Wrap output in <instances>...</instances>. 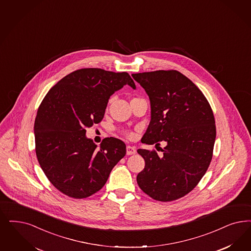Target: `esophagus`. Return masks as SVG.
I'll return each instance as SVG.
<instances>
[{"label":"esophagus","instance_id":"esophagus-1","mask_svg":"<svg viewBox=\"0 0 251 251\" xmlns=\"http://www.w3.org/2000/svg\"><path fill=\"white\" fill-rule=\"evenodd\" d=\"M126 149H127V155H134L136 153V148L134 147L128 146Z\"/></svg>","mask_w":251,"mask_h":251}]
</instances>
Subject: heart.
Returning <instances> with one entry per match:
<instances>
[{
    "label": "heart",
    "instance_id": "b5f03b06",
    "mask_svg": "<svg viewBox=\"0 0 251 251\" xmlns=\"http://www.w3.org/2000/svg\"><path fill=\"white\" fill-rule=\"evenodd\" d=\"M125 135H126L128 138H132V137H133V134H132L131 132H129V131H126V132H125Z\"/></svg>",
    "mask_w": 251,
    "mask_h": 251
}]
</instances>
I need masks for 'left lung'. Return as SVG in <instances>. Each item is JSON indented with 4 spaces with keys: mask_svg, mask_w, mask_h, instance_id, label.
I'll list each match as a JSON object with an SVG mask.
<instances>
[{
    "mask_svg": "<svg viewBox=\"0 0 251 251\" xmlns=\"http://www.w3.org/2000/svg\"><path fill=\"white\" fill-rule=\"evenodd\" d=\"M149 96L151 121L142 143L166 147L138 149L146 161L137 175L139 187L150 198L168 202L193 190L210 164L216 126L207 98L177 70H156L131 75Z\"/></svg>",
    "mask_w": 251,
    "mask_h": 251,
    "instance_id": "obj_1",
    "label": "left lung"
}]
</instances>
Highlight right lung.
Returning a JSON list of instances; mask_svg holds the SVG:
<instances>
[{"instance_id":"right-lung-1","label":"right lung","mask_w":251,"mask_h":251,"mask_svg":"<svg viewBox=\"0 0 251 251\" xmlns=\"http://www.w3.org/2000/svg\"><path fill=\"white\" fill-rule=\"evenodd\" d=\"M135 89L127 72L81 69L60 79L45 95L35 119V150L44 174L66 196L85 199L100 190L126 155L120 139L100 147L86 128L103 120L108 99L124 85Z\"/></svg>"}]
</instances>
